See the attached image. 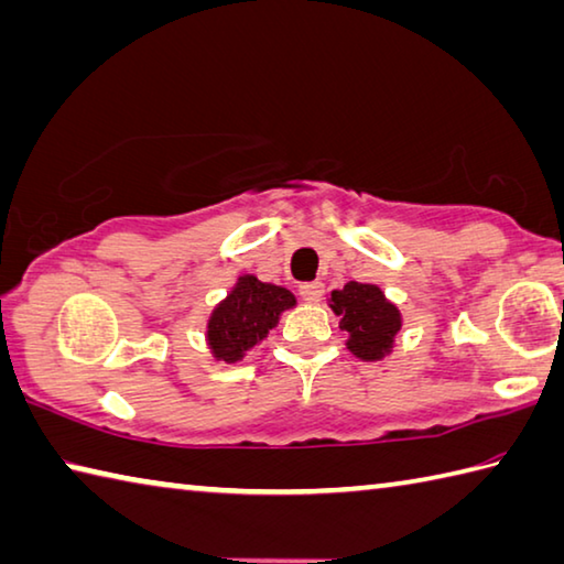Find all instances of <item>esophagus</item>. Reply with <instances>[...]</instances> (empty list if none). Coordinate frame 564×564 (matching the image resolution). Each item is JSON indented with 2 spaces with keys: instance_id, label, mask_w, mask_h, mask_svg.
Segmentation results:
<instances>
[{
  "instance_id": "esophagus-1",
  "label": "esophagus",
  "mask_w": 564,
  "mask_h": 564,
  "mask_svg": "<svg viewBox=\"0 0 564 564\" xmlns=\"http://www.w3.org/2000/svg\"><path fill=\"white\" fill-rule=\"evenodd\" d=\"M299 293H301V299H303V301L315 303V301H321V299H323V293H325V285H323L321 281L303 283L301 289H299Z\"/></svg>"
}]
</instances>
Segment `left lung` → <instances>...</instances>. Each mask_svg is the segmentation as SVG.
Returning <instances> with one entry per match:
<instances>
[{"label": "left lung", "mask_w": 564, "mask_h": 564, "mask_svg": "<svg viewBox=\"0 0 564 564\" xmlns=\"http://www.w3.org/2000/svg\"><path fill=\"white\" fill-rule=\"evenodd\" d=\"M330 308L343 317L340 327L350 335L347 347L362 360H380L402 325L394 305L370 283L350 281L343 291H333Z\"/></svg>", "instance_id": "obj_1"}]
</instances>
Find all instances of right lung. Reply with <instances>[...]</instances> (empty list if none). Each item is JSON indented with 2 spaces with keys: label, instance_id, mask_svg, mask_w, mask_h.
<instances>
[{
  "label": "right lung",
  "instance_id": "add662e5",
  "mask_svg": "<svg viewBox=\"0 0 564 564\" xmlns=\"http://www.w3.org/2000/svg\"><path fill=\"white\" fill-rule=\"evenodd\" d=\"M295 303L293 295L279 285L261 283L253 275H241L209 321V347L224 362H237L251 347L269 335L279 315Z\"/></svg>",
  "mask_w": 564,
  "mask_h": 564
}]
</instances>
